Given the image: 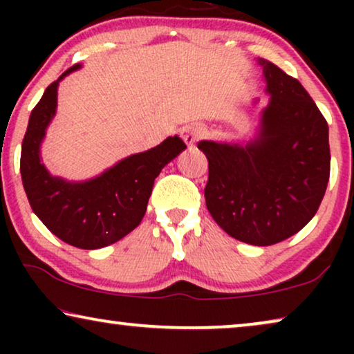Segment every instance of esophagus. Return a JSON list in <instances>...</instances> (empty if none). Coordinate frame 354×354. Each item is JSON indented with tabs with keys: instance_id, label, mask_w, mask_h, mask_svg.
Here are the masks:
<instances>
[{
	"instance_id": "obj_1",
	"label": "esophagus",
	"mask_w": 354,
	"mask_h": 354,
	"mask_svg": "<svg viewBox=\"0 0 354 354\" xmlns=\"http://www.w3.org/2000/svg\"><path fill=\"white\" fill-rule=\"evenodd\" d=\"M180 133H182V138L185 140V143L188 145V147H193V145H195L196 142H200V140L205 137L206 130L200 124H188L182 129Z\"/></svg>"
}]
</instances>
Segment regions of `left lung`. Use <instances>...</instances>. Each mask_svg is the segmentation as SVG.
Masks as SVG:
<instances>
[{
	"instance_id": "obj_1",
	"label": "left lung",
	"mask_w": 354,
	"mask_h": 354,
	"mask_svg": "<svg viewBox=\"0 0 354 354\" xmlns=\"http://www.w3.org/2000/svg\"><path fill=\"white\" fill-rule=\"evenodd\" d=\"M259 133L246 145L200 142L207 211L222 230L256 246L287 240L313 219L330 176L328 125L304 86L270 61Z\"/></svg>"
}]
</instances>
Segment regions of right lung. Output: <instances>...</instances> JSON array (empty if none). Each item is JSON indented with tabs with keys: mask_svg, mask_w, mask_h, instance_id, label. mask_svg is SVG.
Segmentation results:
<instances>
[{
	"mask_svg": "<svg viewBox=\"0 0 354 354\" xmlns=\"http://www.w3.org/2000/svg\"><path fill=\"white\" fill-rule=\"evenodd\" d=\"M79 64L48 86L33 108L24 135L21 176L28 203L46 229L66 243L96 250L124 239L142 222L154 178L187 148L180 137H169L148 151L132 154L101 176L85 182L53 177L41 164L40 145L56 113L57 85Z\"/></svg>",
	"mask_w": 354,
	"mask_h": 354,
	"instance_id": "obj_1",
	"label": "right lung"
}]
</instances>
